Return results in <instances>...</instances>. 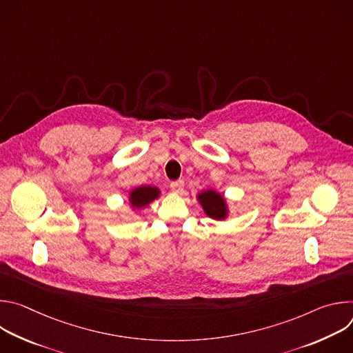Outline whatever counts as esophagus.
<instances>
[{
  "instance_id": "obj_1",
  "label": "esophagus",
  "mask_w": 353,
  "mask_h": 353,
  "mask_svg": "<svg viewBox=\"0 0 353 353\" xmlns=\"http://www.w3.org/2000/svg\"><path fill=\"white\" fill-rule=\"evenodd\" d=\"M170 188H172V191H174V192H181V191L184 190V181H183V180L172 181V183H170Z\"/></svg>"
}]
</instances>
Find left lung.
<instances>
[{
  "instance_id": "left-lung-1",
  "label": "left lung",
  "mask_w": 353,
  "mask_h": 353,
  "mask_svg": "<svg viewBox=\"0 0 353 353\" xmlns=\"http://www.w3.org/2000/svg\"><path fill=\"white\" fill-rule=\"evenodd\" d=\"M198 199L199 203L203 204L204 211L207 212L208 216L214 219H223L226 216L225 199L215 191H207V192L199 194Z\"/></svg>"
}]
</instances>
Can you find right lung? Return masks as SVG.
<instances>
[{
  "mask_svg": "<svg viewBox=\"0 0 353 353\" xmlns=\"http://www.w3.org/2000/svg\"><path fill=\"white\" fill-rule=\"evenodd\" d=\"M159 195V190L155 188V187H139V188H135L132 192H131V204L137 208H142L145 205H148L149 203H152V201Z\"/></svg>",
  "mask_w": 353,
  "mask_h": 353,
  "instance_id": "obj_1",
  "label": "right lung"
}]
</instances>
